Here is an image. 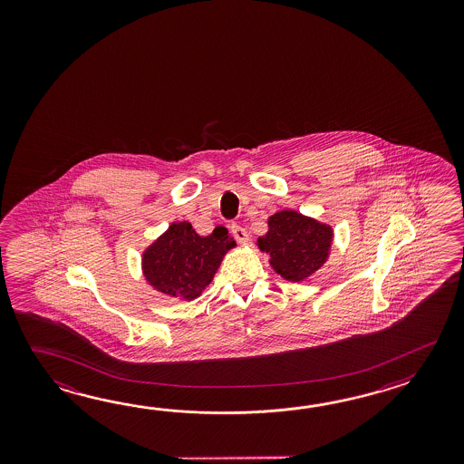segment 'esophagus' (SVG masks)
Returning <instances> with one entry per match:
<instances>
[{"instance_id":"34e87169","label":"esophagus","mask_w":464,"mask_h":464,"mask_svg":"<svg viewBox=\"0 0 464 464\" xmlns=\"http://www.w3.org/2000/svg\"><path fill=\"white\" fill-rule=\"evenodd\" d=\"M230 230H232V236H234L237 242L246 246V242H248V232H246V228L242 227V226H238V224H232Z\"/></svg>"}]
</instances>
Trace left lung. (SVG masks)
I'll return each mask as SVG.
<instances>
[{
  "instance_id": "left-lung-1",
  "label": "left lung",
  "mask_w": 464,
  "mask_h": 464,
  "mask_svg": "<svg viewBox=\"0 0 464 464\" xmlns=\"http://www.w3.org/2000/svg\"><path fill=\"white\" fill-rule=\"evenodd\" d=\"M332 228L295 210H282L268 218V232L256 244L270 254L276 274L300 282L324 266L332 246Z\"/></svg>"
}]
</instances>
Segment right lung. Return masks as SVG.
<instances>
[{
  "label": "right lung",
  "instance_id": "right-lung-1",
  "mask_svg": "<svg viewBox=\"0 0 464 464\" xmlns=\"http://www.w3.org/2000/svg\"><path fill=\"white\" fill-rule=\"evenodd\" d=\"M234 246L222 226L200 237L188 222L172 224L142 256L144 274L159 292L194 300L212 282L222 256Z\"/></svg>",
  "mask_w": 464,
  "mask_h": 464
}]
</instances>
